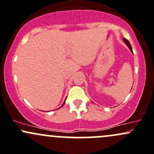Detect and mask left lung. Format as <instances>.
<instances>
[{
    "mask_svg": "<svg viewBox=\"0 0 154 154\" xmlns=\"http://www.w3.org/2000/svg\"><path fill=\"white\" fill-rule=\"evenodd\" d=\"M123 41H124V42H125V43L126 44V45L128 46V48L130 49V51H131L132 53H133V51H132V48H131V45L130 42H128V39H125V38H123Z\"/></svg>",
    "mask_w": 154,
    "mask_h": 154,
    "instance_id": "8db88e82",
    "label": "left lung"
}]
</instances>
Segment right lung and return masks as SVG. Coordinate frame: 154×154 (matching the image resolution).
<instances>
[{"label":"right lung","instance_id":"right-lung-1","mask_svg":"<svg viewBox=\"0 0 154 154\" xmlns=\"http://www.w3.org/2000/svg\"><path fill=\"white\" fill-rule=\"evenodd\" d=\"M65 100H66V99H65ZM64 103H65V100H64V103H63V104H62V106H64ZM62 106H61V107H62Z\"/></svg>","mask_w":154,"mask_h":154}]
</instances>
